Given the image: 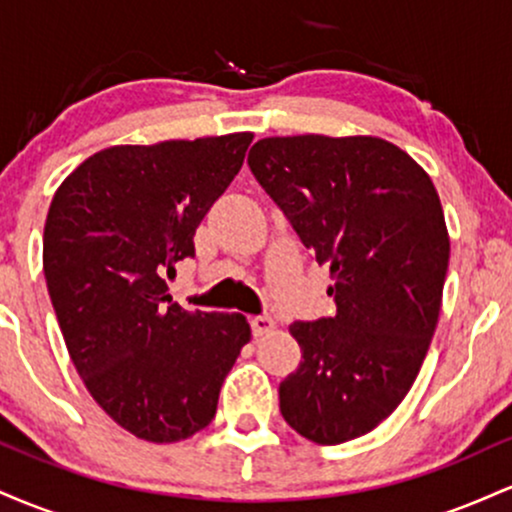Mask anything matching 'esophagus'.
Wrapping results in <instances>:
<instances>
[{
  "label": "esophagus",
  "mask_w": 512,
  "mask_h": 512,
  "mask_svg": "<svg viewBox=\"0 0 512 512\" xmlns=\"http://www.w3.org/2000/svg\"><path fill=\"white\" fill-rule=\"evenodd\" d=\"M250 327H252V334H255V337H264V334H269L274 330V320L269 315H255L250 320Z\"/></svg>",
  "instance_id": "esophagus-1"
}]
</instances>
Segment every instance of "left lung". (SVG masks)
I'll return each instance as SVG.
<instances>
[{"instance_id": "1", "label": "left lung", "mask_w": 512, "mask_h": 512, "mask_svg": "<svg viewBox=\"0 0 512 512\" xmlns=\"http://www.w3.org/2000/svg\"><path fill=\"white\" fill-rule=\"evenodd\" d=\"M248 166L320 264L337 315L293 322L303 361L279 409L317 445L366 436L399 407L436 332L450 238L431 178L380 137H267Z\"/></svg>"}]
</instances>
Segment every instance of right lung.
<instances>
[{"label": "right lung", "mask_w": 512, "mask_h": 512, "mask_svg": "<svg viewBox=\"0 0 512 512\" xmlns=\"http://www.w3.org/2000/svg\"><path fill=\"white\" fill-rule=\"evenodd\" d=\"M250 132L110 146L52 197L43 272L76 373L117 426L149 443L207 428L250 325L180 308L163 274L243 166Z\"/></svg>", "instance_id": "add662e5"}]
</instances>
